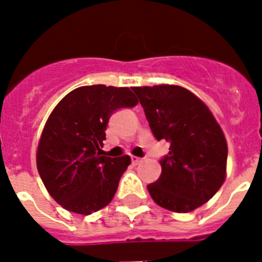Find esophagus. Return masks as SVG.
<instances>
[{
    "instance_id": "esophagus-1",
    "label": "esophagus",
    "mask_w": 262,
    "mask_h": 262,
    "mask_svg": "<svg viewBox=\"0 0 262 262\" xmlns=\"http://www.w3.org/2000/svg\"><path fill=\"white\" fill-rule=\"evenodd\" d=\"M143 159H140V157H136V156H131V163H133V165H138L139 163H142Z\"/></svg>"
}]
</instances>
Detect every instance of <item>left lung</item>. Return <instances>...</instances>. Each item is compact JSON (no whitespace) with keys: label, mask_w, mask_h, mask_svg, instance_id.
Masks as SVG:
<instances>
[{"label":"left lung","mask_w":262,"mask_h":262,"mask_svg":"<svg viewBox=\"0 0 262 262\" xmlns=\"http://www.w3.org/2000/svg\"><path fill=\"white\" fill-rule=\"evenodd\" d=\"M157 140L170 143L160 160L161 174L148 185L152 200L174 212H189L215 195L226 180V138L209 107L177 85L133 88Z\"/></svg>","instance_id":"left-lung-1"}]
</instances>
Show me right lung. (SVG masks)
Listing matches in <instances>:
<instances>
[{
    "label": "right lung",
    "instance_id": "add662e5",
    "mask_svg": "<svg viewBox=\"0 0 262 262\" xmlns=\"http://www.w3.org/2000/svg\"><path fill=\"white\" fill-rule=\"evenodd\" d=\"M138 105L128 88L92 85L72 90L47 119L36 166L50 195L68 211L90 215L114 198L129 156H101L114 111Z\"/></svg>",
    "mask_w": 262,
    "mask_h": 262
}]
</instances>
